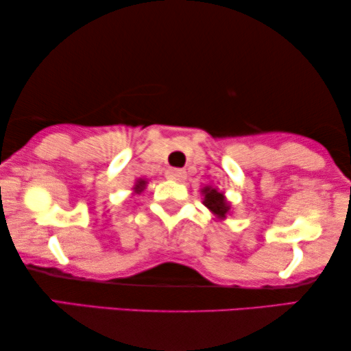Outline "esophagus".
<instances>
[{
  "instance_id": "obj_1",
  "label": "esophagus",
  "mask_w": 351,
  "mask_h": 351,
  "mask_svg": "<svg viewBox=\"0 0 351 351\" xmlns=\"http://www.w3.org/2000/svg\"><path fill=\"white\" fill-rule=\"evenodd\" d=\"M165 175H167L168 180H173V181H181V180L186 178L184 170H180V168H168Z\"/></svg>"
}]
</instances>
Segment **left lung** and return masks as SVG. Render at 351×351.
I'll return each instance as SVG.
<instances>
[{
    "instance_id": "obj_1",
    "label": "left lung",
    "mask_w": 351,
    "mask_h": 351,
    "mask_svg": "<svg viewBox=\"0 0 351 351\" xmlns=\"http://www.w3.org/2000/svg\"><path fill=\"white\" fill-rule=\"evenodd\" d=\"M202 194H204V206H206L208 210L217 217V219H225V217L230 214V208H232V206H230L227 197L223 196V193H220V191L212 188V186H206V188L202 189Z\"/></svg>"
}]
</instances>
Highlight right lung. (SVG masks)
<instances>
[{
	"label": "right lung",
	"instance_id": "right-lung-1",
	"mask_svg": "<svg viewBox=\"0 0 351 351\" xmlns=\"http://www.w3.org/2000/svg\"><path fill=\"white\" fill-rule=\"evenodd\" d=\"M145 186H147V181L141 178V180H137V181H136L134 188H132V189H134V193H136V194H139V193H143V191L145 189Z\"/></svg>",
	"mask_w": 351,
	"mask_h": 351
}]
</instances>
